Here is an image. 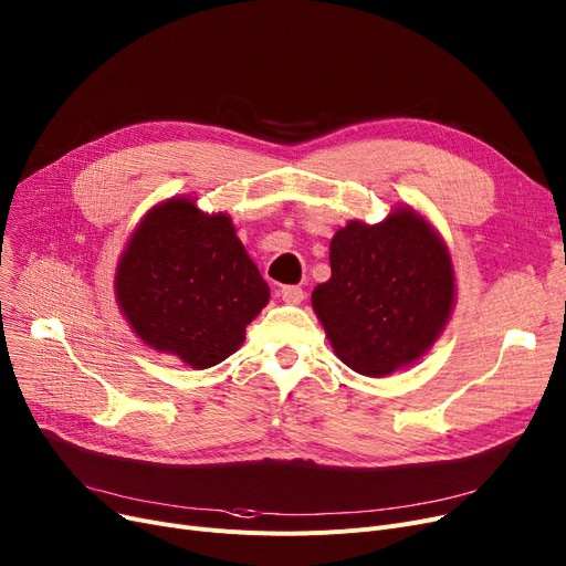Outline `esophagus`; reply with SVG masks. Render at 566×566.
<instances>
[{
  "instance_id": "esophagus-1",
  "label": "esophagus",
  "mask_w": 566,
  "mask_h": 566,
  "mask_svg": "<svg viewBox=\"0 0 566 566\" xmlns=\"http://www.w3.org/2000/svg\"><path fill=\"white\" fill-rule=\"evenodd\" d=\"M279 294H281V300L285 304H292V306H297V304L304 302V290L297 287V285H285V287H281Z\"/></svg>"
}]
</instances>
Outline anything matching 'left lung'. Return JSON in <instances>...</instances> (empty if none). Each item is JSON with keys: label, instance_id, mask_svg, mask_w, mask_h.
Returning a JSON list of instances; mask_svg holds the SVG:
<instances>
[{"label": "left lung", "instance_id": "obj_1", "mask_svg": "<svg viewBox=\"0 0 566 566\" xmlns=\"http://www.w3.org/2000/svg\"><path fill=\"white\" fill-rule=\"evenodd\" d=\"M332 279L311 304L334 355L359 375L415 366L444 332L455 272L442 234L410 205L380 223L349 221L329 244Z\"/></svg>", "mask_w": 566, "mask_h": 566}]
</instances>
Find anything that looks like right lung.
Wrapping results in <instances>:
<instances>
[{
    "mask_svg": "<svg viewBox=\"0 0 566 566\" xmlns=\"http://www.w3.org/2000/svg\"><path fill=\"white\" fill-rule=\"evenodd\" d=\"M115 300L145 345L200 370L237 353L269 285L228 213L179 196L154 205L130 232Z\"/></svg>",
    "mask_w": 566,
    "mask_h": 566,
    "instance_id": "obj_1",
    "label": "right lung"
}]
</instances>
